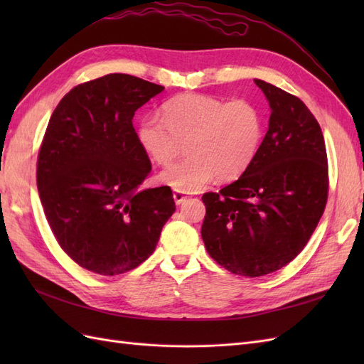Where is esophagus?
Wrapping results in <instances>:
<instances>
[{
  "label": "esophagus",
  "mask_w": 364,
  "mask_h": 364,
  "mask_svg": "<svg viewBox=\"0 0 364 364\" xmlns=\"http://www.w3.org/2000/svg\"><path fill=\"white\" fill-rule=\"evenodd\" d=\"M173 199H174L176 205H181L186 199V196L182 191H174L173 193Z\"/></svg>",
  "instance_id": "34e87169"
}]
</instances>
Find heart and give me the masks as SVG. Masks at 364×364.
Listing matches in <instances>:
<instances>
[{
  "label": "heart",
  "instance_id": "heart-1",
  "mask_svg": "<svg viewBox=\"0 0 364 364\" xmlns=\"http://www.w3.org/2000/svg\"><path fill=\"white\" fill-rule=\"evenodd\" d=\"M162 115L141 121L138 141L159 165L173 162L185 142L188 156L161 173V181L176 191H199L215 176L238 178L261 144V115L246 100L226 103L213 95L183 94L165 103Z\"/></svg>",
  "mask_w": 364,
  "mask_h": 364
}]
</instances>
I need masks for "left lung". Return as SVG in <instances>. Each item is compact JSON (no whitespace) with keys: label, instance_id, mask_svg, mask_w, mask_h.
I'll list each match as a JSON object with an SVG mask.
<instances>
[{"label":"left lung","instance_id":"8db88e82","mask_svg":"<svg viewBox=\"0 0 364 364\" xmlns=\"http://www.w3.org/2000/svg\"><path fill=\"white\" fill-rule=\"evenodd\" d=\"M270 106L269 130L246 171L202 200V238L226 270L257 278L294 259L328 199V161L321 126L302 100L255 79Z\"/></svg>","mask_w":364,"mask_h":364}]
</instances>
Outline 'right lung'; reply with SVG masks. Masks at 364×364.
<instances>
[{
  "label": "right lung",
  "mask_w": 364,
  "mask_h": 364,
  "mask_svg": "<svg viewBox=\"0 0 364 364\" xmlns=\"http://www.w3.org/2000/svg\"><path fill=\"white\" fill-rule=\"evenodd\" d=\"M164 86L107 74L65 95L38 156V190L60 247L105 277L126 273L156 249L176 205L170 186L142 190L151 171L132 119Z\"/></svg>",
  "instance_id": "right-lung-1"
}]
</instances>
